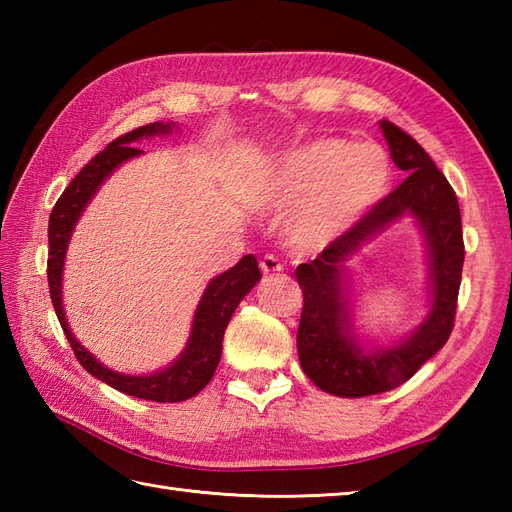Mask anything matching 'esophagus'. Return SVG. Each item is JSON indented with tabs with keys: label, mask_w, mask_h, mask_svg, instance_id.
I'll use <instances>...</instances> for the list:
<instances>
[{
	"label": "esophagus",
	"mask_w": 512,
	"mask_h": 512,
	"mask_svg": "<svg viewBox=\"0 0 512 512\" xmlns=\"http://www.w3.org/2000/svg\"><path fill=\"white\" fill-rule=\"evenodd\" d=\"M259 268H262L264 275H270V273H281V270H284V264H281L275 255H264L259 259Z\"/></svg>",
	"instance_id": "esophagus-1"
}]
</instances>
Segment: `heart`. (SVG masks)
<instances>
[{
    "instance_id": "heart-1",
    "label": "heart",
    "mask_w": 512,
    "mask_h": 512,
    "mask_svg": "<svg viewBox=\"0 0 512 512\" xmlns=\"http://www.w3.org/2000/svg\"><path fill=\"white\" fill-rule=\"evenodd\" d=\"M391 162L383 147L345 138H314L281 158L268 173L259 198L284 209L288 237L299 248H323L363 220L385 198Z\"/></svg>"
}]
</instances>
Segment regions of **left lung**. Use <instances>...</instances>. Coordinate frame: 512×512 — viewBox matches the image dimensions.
Listing matches in <instances>:
<instances>
[{"label": "left lung", "instance_id": "obj_1", "mask_svg": "<svg viewBox=\"0 0 512 512\" xmlns=\"http://www.w3.org/2000/svg\"><path fill=\"white\" fill-rule=\"evenodd\" d=\"M380 129L391 160L409 176L314 262L299 264L295 273L303 290L297 332L301 369L319 389L341 398L372 396L407 383L449 341L462 281L464 239L455 191L407 132L389 121H380ZM402 214L417 217L428 242L432 310L398 346L365 353L349 332L344 262Z\"/></svg>", "mask_w": 512, "mask_h": 512}]
</instances>
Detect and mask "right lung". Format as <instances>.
Returning a JSON list of instances; mask_svg holds the SVG:
<instances>
[{"instance_id":"right-lung-1","label":"right lung","mask_w":512,"mask_h":512,"mask_svg":"<svg viewBox=\"0 0 512 512\" xmlns=\"http://www.w3.org/2000/svg\"><path fill=\"white\" fill-rule=\"evenodd\" d=\"M171 127L173 123H151L134 129V132L118 136L114 143H110L101 151V154H96L88 165L79 171V176L65 187L61 198L54 204L48 224L50 299L54 312H57L59 317L65 339L70 341V347L74 350L76 361L83 365V369H88L94 378H99L110 387L123 391V394L154 402L189 400L209 385V380L213 378L215 367L220 363L222 356V339L226 325L231 321L239 301L255 288L259 279H262L257 259L253 255H244L231 270H226L220 277L211 279V284L206 286L204 295L198 303V310L193 314L191 336L187 347H184V352L169 367L147 376L114 372V369L96 361V358L74 339L63 312L61 281L65 250H68L72 231L76 222H79L81 213L85 211V206L94 198V193L99 191L101 184L114 169L121 167L129 158L143 154L138 147H134V143L158 134H169Z\"/></svg>"}]
</instances>
